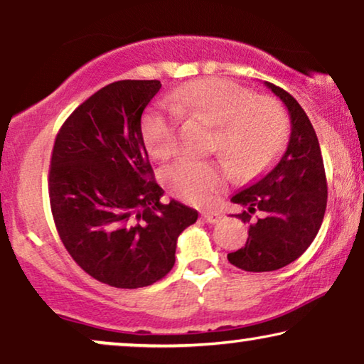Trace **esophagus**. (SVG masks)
<instances>
[{"instance_id": "1", "label": "esophagus", "mask_w": 364, "mask_h": 364, "mask_svg": "<svg viewBox=\"0 0 364 364\" xmlns=\"http://www.w3.org/2000/svg\"><path fill=\"white\" fill-rule=\"evenodd\" d=\"M203 219L206 221L208 224H216L223 219V214L221 213H211V211H206L203 213Z\"/></svg>"}]
</instances>
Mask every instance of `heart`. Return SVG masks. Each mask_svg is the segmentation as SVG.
I'll return each mask as SVG.
<instances>
[{
    "label": "heart",
    "mask_w": 364,
    "mask_h": 364,
    "mask_svg": "<svg viewBox=\"0 0 364 364\" xmlns=\"http://www.w3.org/2000/svg\"><path fill=\"white\" fill-rule=\"evenodd\" d=\"M171 109L148 112L143 138L155 160H168L176 151L180 115L216 127V146L237 175H254L269 165L282 148L287 119L280 107L255 97L245 87L224 79H199L178 87L168 97ZM175 196L193 204H209L226 181L216 163L178 161L163 173Z\"/></svg>",
    "instance_id": "b5f03b06"
}]
</instances>
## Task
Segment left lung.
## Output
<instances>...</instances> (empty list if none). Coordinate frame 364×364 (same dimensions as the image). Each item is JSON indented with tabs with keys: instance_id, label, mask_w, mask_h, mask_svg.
Listing matches in <instances>:
<instances>
[{
	"instance_id": "left-lung-1",
	"label": "left lung",
	"mask_w": 364,
	"mask_h": 364,
	"mask_svg": "<svg viewBox=\"0 0 364 364\" xmlns=\"http://www.w3.org/2000/svg\"><path fill=\"white\" fill-rule=\"evenodd\" d=\"M264 84L289 110L290 138L272 168L231 198L244 208L237 218L249 223V237L228 259L247 272H270L299 259L320 231L328 198L314 125L289 92L270 82Z\"/></svg>"
}]
</instances>
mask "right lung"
I'll use <instances>...</instances> for the list:
<instances>
[{
	"mask_svg": "<svg viewBox=\"0 0 364 364\" xmlns=\"http://www.w3.org/2000/svg\"><path fill=\"white\" fill-rule=\"evenodd\" d=\"M160 80H119L75 109L55 136L49 199L59 237L102 284L138 289L175 265L176 240L198 211L163 189L141 135V114Z\"/></svg>",
	"mask_w": 364,
	"mask_h": 364,
	"instance_id": "add662e5",
	"label": "right lung"
}]
</instances>
